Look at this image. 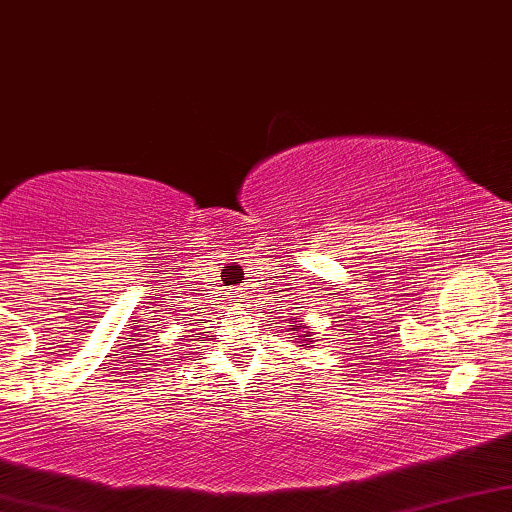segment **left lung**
<instances>
[{
  "label": "left lung",
  "instance_id": "left-lung-1",
  "mask_svg": "<svg viewBox=\"0 0 512 512\" xmlns=\"http://www.w3.org/2000/svg\"><path fill=\"white\" fill-rule=\"evenodd\" d=\"M290 332H292V335H297L299 339H302V342H299V346H306V344H309V339H311V332H306L304 330V323H302V320H297V318H290Z\"/></svg>",
  "mask_w": 512,
  "mask_h": 512
}]
</instances>
